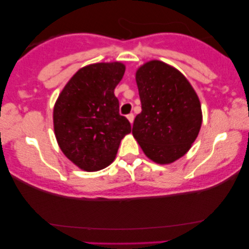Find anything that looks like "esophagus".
Returning <instances> with one entry per match:
<instances>
[{"instance_id":"obj_1","label":"esophagus","mask_w":249,"mask_h":249,"mask_svg":"<svg viewBox=\"0 0 249 249\" xmlns=\"http://www.w3.org/2000/svg\"><path fill=\"white\" fill-rule=\"evenodd\" d=\"M127 119L129 120V122H130V124H132V122H134V119H135V115L132 114V113L128 114V115H127Z\"/></svg>"}]
</instances>
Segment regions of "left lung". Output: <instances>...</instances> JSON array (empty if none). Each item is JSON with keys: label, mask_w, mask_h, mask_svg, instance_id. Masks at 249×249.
Masks as SVG:
<instances>
[{"label": "left lung", "mask_w": 249, "mask_h": 249, "mask_svg": "<svg viewBox=\"0 0 249 249\" xmlns=\"http://www.w3.org/2000/svg\"><path fill=\"white\" fill-rule=\"evenodd\" d=\"M136 83L142 112L135 118L132 136L149 160L170 164L182 158L198 136L199 98L178 69L159 60L139 67Z\"/></svg>", "instance_id": "8db88e82"}]
</instances>
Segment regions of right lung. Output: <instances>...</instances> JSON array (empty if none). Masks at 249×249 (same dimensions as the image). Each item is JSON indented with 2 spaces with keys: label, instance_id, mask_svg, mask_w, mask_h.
Segmentation results:
<instances>
[{
  "label": "right lung",
  "instance_id": "add662e5",
  "mask_svg": "<svg viewBox=\"0 0 249 249\" xmlns=\"http://www.w3.org/2000/svg\"><path fill=\"white\" fill-rule=\"evenodd\" d=\"M124 71L125 66L118 61L83 67L70 78L54 104V134L59 147L84 171L110 165L122 138L130 134V122L119 114L114 95Z\"/></svg>",
  "mask_w": 249,
  "mask_h": 249
}]
</instances>
